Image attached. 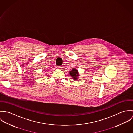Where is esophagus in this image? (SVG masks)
Returning a JSON list of instances; mask_svg holds the SVG:
<instances>
[{
    "instance_id": "obj_1",
    "label": "esophagus",
    "mask_w": 133,
    "mask_h": 133,
    "mask_svg": "<svg viewBox=\"0 0 133 133\" xmlns=\"http://www.w3.org/2000/svg\"><path fill=\"white\" fill-rule=\"evenodd\" d=\"M57 69H62V67L61 66H57Z\"/></svg>"
}]
</instances>
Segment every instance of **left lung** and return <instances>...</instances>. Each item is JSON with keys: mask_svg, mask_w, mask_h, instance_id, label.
Segmentation results:
<instances>
[{"mask_svg": "<svg viewBox=\"0 0 133 133\" xmlns=\"http://www.w3.org/2000/svg\"><path fill=\"white\" fill-rule=\"evenodd\" d=\"M69 74L70 76H71V77L73 78V79L74 80L78 79L79 76H80L79 72L76 68H73L71 71H70Z\"/></svg>", "mask_w": 133, "mask_h": 133, "instance_id": "obj_1", "label": "left lung"}]
</instances>
